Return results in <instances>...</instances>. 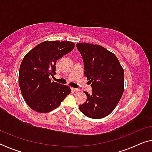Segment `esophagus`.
<instances>
[{"instance_id":"34e87169","label":"esophagus","mask_w":152,"mask_h":152,"mask_svg":"<svg viewBox=\"0 0 152 152\" xmlns=\"http://www.w3.org/2000/svg\"><path fill=\"white\" fill-rule=\"evenodd\" d=\"M71 90L73 91V92H77V91H79V89L76 88H71Z\"/></svg>"}]
</instances>
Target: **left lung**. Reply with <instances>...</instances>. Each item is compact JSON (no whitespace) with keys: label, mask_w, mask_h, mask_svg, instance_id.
<instances>
[{"label":"left lung","mask_w":152,"mask_h":152,"mask_svg":"<svg viewBox=\"0 0 152 152\" xmlns=\"http://www.w3.org/2000/svg\"><path fill=\"white\" fill-rule=\"evenodd\" d=\"M76 47L92 87L91 94L84 92L87 99L80 105V111L91 118H104L113 111L123 94V68L116 56L101 45L80 43Z\"/></svg>","instance_id":"left-lung-1"}]
</instances>
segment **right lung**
Here are the masks:
<instances>
[{"instance_id": "add662e5", "label": "right lung", "mask_w": 152, "mask_h": 152, "mask_svg": "<svg viewBox=\"0 0 152 152\" xmlns=\"http://www.w3.org/2000/svg\"><path fill=\"white\" fill-rule=\"evenodd\" d=\"M75 47L70 41H45L25 56L20 64L18 82L22 95L31 109L48 113L61 104L70 94V87L49 78L56 74V62Z\"/></svg>"}]
</instances>
